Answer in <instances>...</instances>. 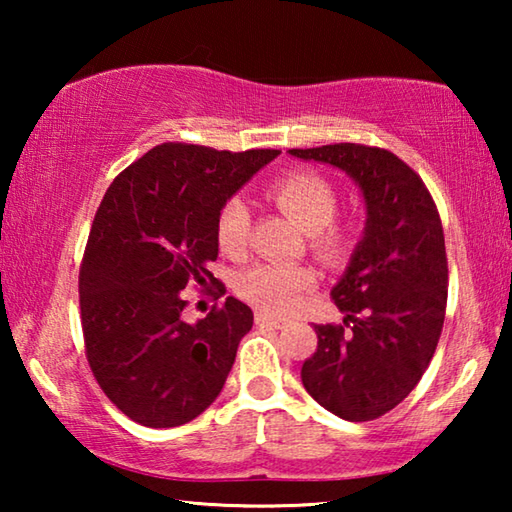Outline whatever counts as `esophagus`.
Here are the masks:
<instances>
[{
  "label": "esophagus",
  "mask_w": 512,
  "mask_h": 512,
  "mask_svg": "<svg viewBox=\"0 0 512 512\" xmlns=\"http://www.w3.org/2000/svg\"><path fill=\"white\" fill-rule=\"evenodd\" d=\"M255 323H257V325H268V327L282 329L284 325H287V320H284V318H275V316H271V314H264V311H259V314H255Z\"/></svg>",
  "instance_id": "1"
}]
</instances>
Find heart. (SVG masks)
<instances>
[{"instance_id":"heart-1","label":"heart","mask_w":512,"mask_h":512,"mask_svg":"<svg viewBox=\"0 0 512 512\" xmlns=\"http://www.w3.org/2000/svg\"><path fill=\"white\" fill-rule=\"evenodd\" d=\"M275 203L309 232L311 246L325 259H336L345 248V239L332 219L336 194L323 178L309 171H296L277 178L271 187ZM250 230V210L239 196L221 207L216 219V241L225 255L239 257L246 250ZM316 287V273L300 264H259L241 273L237 289L250 305L268 314H287L307 291Z\"/></svg>"}]
</instances>
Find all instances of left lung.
Returning a JSON list of instances; mask_svg holds the SVG:
<instances>
[{"label":"left lung","instance_id":"left-lung-1","mask_svg":"<svg viewBox=\"0 0 512 512\" xmlns=\"http://www.w3.org/2000/svg\"><path fill=\"white\" fill-rule=\"evenodd\" d=\"M289 155L343 171L366 207L363 235L332 289L343 325H316L302 386L343 420H375L413 391L443 332V225L418 173L391 151L341 142Z\"/></svg>","mask_w":512,"mask_h":512}]
</instances>
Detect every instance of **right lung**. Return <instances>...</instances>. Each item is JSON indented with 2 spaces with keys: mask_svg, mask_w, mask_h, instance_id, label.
Returning <instances> with one entry per match:
<instances>
[{
  "mask_svg": "<svg viewBox=\"0 0 512 512\" xmlns=\"http://www.w3.org/2000/svg\"><path fill=\"white\" fill-rule=\"evenodd\" d=\"M280 151L160 144L112 180L94 216L79 293L90 368L128 418L153 429L201 415L228 379L253 311L237 298L183 320L187 284H219L221 207Z\"/></svg>",
  "mask_w": 512,
  "mask_h": 512,
  "instance_id": "obj_1",
  "label": "right lung"
}]
</instances>
